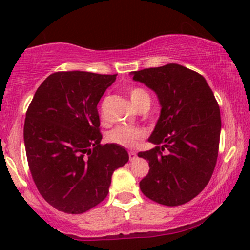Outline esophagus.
<instances>
[{
    "mask_svg": "<svg viewBox=\"0 0 250 250\" xmlns=\"http://www.w3.org/2000/svg\"><path fill=\"white\" fill-rule=\"evenodd\" d=\"M136 157H137L136 153H134V151H129V160H130V161H134V160H136Z\"/></svg>",
    "mask_w": 250,
    "mask_h": 250,
    "instance_id": "1",
    "label": "esophagus"
}]
</instances>
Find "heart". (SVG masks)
<instances>
[{
	"label": "heart",
	"instance_id": "obj_1",
	"mask_svg": "<svg viewBox=\"0 0 250 250\" xmlns=\"http://www.w3.org/2000/svg\"><path fill=\"white\" fill-rule=\"evenodd\" d=\"M129 96H130L131 102L136 107L143 100H149V95L141 88H131L129 90ZM145 136V131L140 128L127 127V125H117L109 131L108 140L111 143L121 146L125 148H133L136 143Z\"/></svg>",
	"mask_w": 250,
	"mask_h": 250
}]
</instances>
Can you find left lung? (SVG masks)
<instances>
[{"mask_svg": "<svg viewBox=\"0 0 250 250\" xmlns=\"http://www.w3.org/2000/svg\"><path fill=\"white\" fill-rule=\"evenodd\" d=\"M131 74L156 93L161 104L149 137L156 147L139 153L149 163L140 188L160 205H185L205 189L216 166L219 104L205 77L176 63Z\"/></svg>", "mask_w": 250, "mask_h": 250, "instance_id": "obj_1", "label": "left lung"}]
</instances>
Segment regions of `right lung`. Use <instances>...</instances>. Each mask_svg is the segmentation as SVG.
<instances>
[{"mask_svg":"<svg viewBox=\"0 0 250 250\" xmlns=\"http://www.w3.org/2000/svg\"><path fill=\"white\" fill-rule=\"evenodd\" d=\"M116 75L57 71L37 88L24 121L31 176L42 197L67 214H82L109 193L114 170L128 162L125 148L101 145L97 103Z\"/></svg>","mask_w":250,"mask_h":250,"instance_id":"1","label":"right lung"}]
</instances>
